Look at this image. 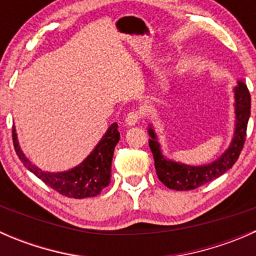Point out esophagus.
I'll return each mask as SVG.
<instances>
[{"label": "esophagus", "instance_id": "esophagus-1", "mask_svg": "<svg viewBox=\"0 0 256 256\" xmlns=\"http://www.w3.org/2000/svg\"><path fill=\"white\" fill-rule=\"evenodd\" d=\"M140 120H141V112H138V110H134V112H130L128 114V116H126L125 118V122L126 125L134 126L136 125Z\"/></svg>", "mask_w": 256, "mask_h": 256}]
</instances>
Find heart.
<instances>
[{
    "label": "heart",
    "mask_w": 256,
    "mask_h": 256,
    "mask_svg": "<svg viewBox=\"0 0 256 256\" xmlns=\"http://www.w3.org/2000/svg\"><path fill=\"white\" fill-rule=\"evenodd\" d=\"M100 104H104V100H100Z\"/></svg>",
    "instance_id": "obj_1"
}]
</instances>
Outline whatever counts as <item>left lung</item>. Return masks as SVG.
I'll list each match as a JSON object with an SVG mask.
<instances>
[{
	"label": "left lung",
	"instance_id": "8db88e82",
	"mask_svg": "<svg viewBox=\"0 0 256 256\" xmlns=\"http://www.w3.org/2000/svg\"><path fill=\"white\" fill-rule=\"evenodd\" d=\"M236 95V130H234L233 140L230 146L218 160L212 164L203 166H190V164H180V162L167 160L162 154L161 147L157 142L154 131L148 128L151 138L148 140L150 148L154 160V168L158 176V180L170 190H190L200 187L202 184L216 180L228 170L233 167L238 160L240 152L244 147L246 138L248 121L250 116V92L245 82H238V86L234 89Z\"/></svg>",
	"mask_w": 256,
	"mask_h": 256
}]
</instances>
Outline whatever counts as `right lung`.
<instances>
[{"mask_svg": "<svg viewBox=\"0 0 256 256\" xmlns=\"http://www.w3.org/2000/svg\"><path fill=\"white\" fill-rule=\"evenodd\" d=\"M12 138H14V151L20 157V162L34 174L46 184L54 190L69 198H88L100 194L112 180V161L114 150L120 140V132L118 124L114 122L100 142L96 144L92 154L74 168L66 172L50 174L36 167L30 160L23 154L17 141V134L14 126H12Z\"/></svg>", "mask_w": 256, "mask_h": 256, "instance_id": "add662e5", "label": "right lung"}]
</instances>
